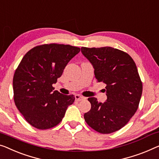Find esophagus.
I'll list each match as a JSON object with an SVG mask.
<instances>
[{"instance_id": "esophagus-1", "label": "esophagus", "mask_w": 159, "mask_h": 159, "mask_svg": "<svg viewBox=\"0 0 159 159\" xmlns=\"http://www.w3.org/2000/svg\"><path fill=\"white\" fill-rule=\"evenodd\" d=\"M75 101H80L82 100H84L86 98H84V97H83L81 96H79V95H75Z\"/></svg>"}]
</instances>
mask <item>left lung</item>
<instances>
[{
    "label": "left lung",
    "instance_id": "obj_1",
    "mask_svg": "<svg viewBox=\"0 0 159 159\" xmlns=\"http://www.w3.org/2000/svg\"><path fill=\"white\" fill-rule=\"evenodd\" d=\"M81 53L93 66L98 82L106 84L107 96L103 103L88 98L91 108L85 120L101 134L116 131L129 121L141 100L143 86L136 63L129 54L111 47H82Z\"/></svg>",
    "mask_w": 159,
    "mask_h": 159
}]
</instances>
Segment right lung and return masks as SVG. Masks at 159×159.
Listing matches in <instances>:
<instances>
[{
  "mask_svg": "<svg viewBox=\"0 0 159 159\" xmlns=\"http://www.w3.org/2000/svg\"><path fill=\"white\" fill-rule=\"evenodd\" d=\"M80 51L70 45L44 44L23 56L14 73L13 88L16 107L28 124L44 130L62 120L75 97L53 91L52 85Z\"/></svg>",
  "mask_w": 159,
  "mask_h": 159,
  "instance_id": "obj_1",
  "label": "right lung"
}]
</instances>
